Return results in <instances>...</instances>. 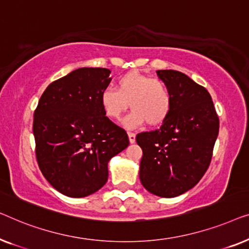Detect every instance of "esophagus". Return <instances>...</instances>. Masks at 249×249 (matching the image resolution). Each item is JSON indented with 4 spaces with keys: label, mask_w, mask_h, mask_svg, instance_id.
I'll list each match as a JSON object with an SVG mask.
<instances>
[{
    "label": "esophagus",
    "mask_w": 249,
    "mask_h": 249,
    "mask_svg": "<svg viewBox=\"0 0 249 249\" xmlns=\"http://www.w3.org/2000/svg\"><path fill=\"white\" fill-rule=\"evenodd\" d=\"M128 139H129V143H134L135 142V134H134V133H128Z\"/></svg>",
    "instance_id": "obj_1"
}]
</instances>
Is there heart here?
<instances>
[{
    "label": "heart",
    "mask_w": 249,
    "mask_h": 249,
    "mask_svg": "<svg viewBox=\"0 0 249 249\" xmlns=\"http://www.w3.org/2000/svg\"><path fill=\"white\" fill-rule=\"evenodd\" d=\"M99 101L105 116L110 121H120L129 104L132 111L124 120L125 127L136 128L144 123L153 127L169 116L173 94L162 80L132 71L117 79L116 90L101 91Z\"/></svg>",
    "instance_id": "obj_1"
}]
</instances>
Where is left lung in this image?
Wrapping results in <instances>:
<instances>
[{"label": "left lung", "instance_id": "obj_1", "mask_svg": "<svg viewBox=\"0 0 249 249\" xmlns=\"http://www.w3.org/2000/svg\"><path fill=\"white\" fill-rule=\"evenodd\" d=\"M173 94L169 116L160 128L142 132L140 180L146 191L175 197L193 188L208 170L219 134V117L204 87L175 70L157 71Z\"/></svg>", "mask_w": 249, "mask_h": 249}]
</instances>
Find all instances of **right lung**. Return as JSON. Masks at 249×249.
I'll list each match as a JSON object with an SVG mask.
<instances>
[{
    "label": "right lung",
    "instance_id": "right-lung-1",
    "mask_svg": "<svg viewBox=\"0 0 249 249\" xmlns=\"http://www.w3.org/2000/svg\"><path fill=\"white\" fill-rule=\"evenodd\" d=\"M104 68H81L56 80L34 113L39 169L52 186L85 197L108 179V161L129 144L127 133L105 116L99 97L110 82Z\"/></svg>",
    "mask_w": 249,
    "mask_h": 249
}]
</instances>
